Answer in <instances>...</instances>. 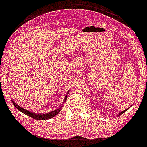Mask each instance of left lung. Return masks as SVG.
Masks as SVG:
<instances>
[{
    "label": "left lung",
    "mask_w": 147,
    "mask_h": 147,
    "mask_svg": "<svg viewBox=\"0 0 147 147\" xmlns=\"http://www.w3.org/2000/svg\"><path fill=\"white\" fill-rule=\"evenodd\" d=\"M128 110V108H127V109H126V110H124V111H122V112H120V113L119 114V116H120V115H121V114H123L124 112H126V110Z\"/></svg>",
    "instance_id": "left-lung-1"
}]
</instances>
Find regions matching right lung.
<instances>
[{"label": "right lung", "instance_id": "1", "mask_svg": "<svg viewBox=\"0 0 147 147\" xmlns=\"http://www.w3.org/2000/svg\"><path fill=\"white\" fill-rule=\"evenodd\" d=\"M67 96H66L65 98V100H64V102H65L66 100H67ZM12 102L13 103V105L15 106V107L19 110V111H21V112H23V113L26 114V115L29 116L30 117L33 118L35 120H47V119H49V118H53V116L57 115V114L59 113L61 108V107L58 108V109L54 110L53 112H50L49 113L44 114H34L33 112L28 111V110L25 109H23V108H21V106H19V105H17V104H15V102L13 101V100H12Z\"/></svg>", "mask_w": 147, "mask_h": 147}]
</instances>
